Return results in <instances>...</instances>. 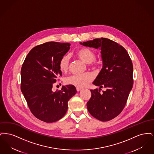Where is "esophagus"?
<instances>
[{"mask_svg":"<svg viewBox=\"0 0 154 154\" xmlns=\"http://www.w3.org/2000/svg\"><path fill=\"white\" fill-rule=\"evenodd\" d=\"M76 89H77V92H79V91H81L82 89L81 88H76Z\"/></svg>","mask_w":154,"mask_h":154,"instance_id":"esophagus-1","label":"esophagus"}]
</instances>
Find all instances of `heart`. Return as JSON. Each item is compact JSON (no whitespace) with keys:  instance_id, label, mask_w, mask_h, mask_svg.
<instances>
[{"instance_id":"heart-1","label":"heart","mask_w":154,"mask_h":154,"mask_svg":"<svg viewBox=\"0 0 154 154\" xmlns=\"http://www.w3.org/2000/svg\"><path fill=\"white\" fill-rule=\"evenodd\" d=\"M76 54L82 61L87 63L89 66L92 67L96 66L95 54L90 49L82 48L77 51ZM59 66L61 72L63 73H65L68 70L70 66V57L69 55H66L61 58ZM94 79V75L91 73L74 74L67 77L65 80V82L66 84L73 85L77 88H84L87 86L88 84L93 80Z\"/></svg>"}]
</instances>
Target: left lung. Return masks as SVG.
Masks as SVG:
<instances>
[{
  "mask_svg": "<svg viewBox=\"0 0 154 154\" xmlns=\"http://www.w3.org/2000/svg\"><path fill=\"white\" fill-rule=\"evenodd\" d=\"M80 44L101 51L102 69L93 82L99 89L91 90L92 95L87 106L94 117L103 122L110 121L123 110L132 90V60L122 45L107 38H95ZM103 87L106 90L100 93Z\"/></svg>",
  "mask_w": 154,
  "mask_h": 154,
  "instance_id": "1",
  "label": "left lung"
}]
</instances>
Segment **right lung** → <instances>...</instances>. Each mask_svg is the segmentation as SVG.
Wrapping results in <instances>:
<instances>
[{"mask_svg": "<svg viewBox=\"0 0 154 154\" xmlns=\"http://www.w3.org/2000/svg\"><path fill=\"white\" fill-rule=\"evenodd\" d=\"M68 43L47 42L30 51L22 65L21 89L30 111L47 123L56 122L67 110V103L76 93L73 85L62 86L54 92L53 84L62 76L60 60L70 49Z\"/></svg>", "mask_w": 154, "mask_h": 154, "instance_id": "1", "label": "right lung"}]
</instances>
